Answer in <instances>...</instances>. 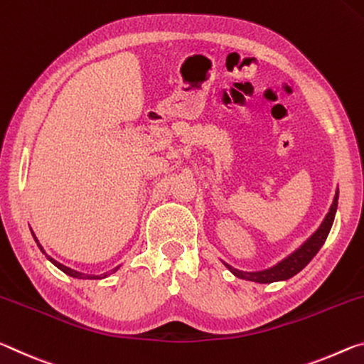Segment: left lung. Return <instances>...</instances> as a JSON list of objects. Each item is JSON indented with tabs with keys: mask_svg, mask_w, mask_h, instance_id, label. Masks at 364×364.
Returning a JSON list of instances; mask_svg holds the SVG:
<instances>
[{
	"mask_svg": "<svg viewBox=\"0 0 364 364\" xmlns=\"http://www.w3.org/2000/svg\"><path fill=\"white\" fill-rule=\"evenodd\" d=\"M337 200H338V192L333 196V201L329 208V213L326 214L323 224L319 225V229L314 232V234L308 238V240L303 243V245L296 250V252L291 253L287 258L282 259L281 263H277L276 266L269 267V269L264 271H256V272H243L238 271L235 267L229 266L228 263H224L229 267V271L234 274V276L245 279V281H253V282H259V284H271L276 281H287V279L294 277L296 272H300L303 267H305L309 261L314 258V255L319 252V248L324 245L327 235H329V230L332 228L333 218H336V211H337Z\"/></svg>",
	"mask_w": 364,
	"mask_h": 364,
	"instance_id": "8db88e82",
	"label": "left lung"
}]
</instances>
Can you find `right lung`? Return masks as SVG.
Here are the masks:
<instances>
[{"instance_id":"right-lung-1","label":"right lung","mask_w":364,"mask_h":364,"mask_svg":"<svg viewBox=\"0 0 364 364\" xmlns=\"http://www.w3.org/2000/svg\"><path fill=\"white\" fill-rule=\"evenodd\" d=\"M33 238H35V242H37L38 248L41 250V252L45 253V250H43V247H41L40 243H38L37 237L33 235ZM45 255H46V253H45ZM46 258L50 259L51 263L58 267V269H61L63 272L68 274V276H70V277H75V279H105V277L111 276V274H114V272L119 269V267H121V266H117V267H114V269H111V271H108V272H105V274H100V276H90V274H83V272H79V271H74V269H70V267H68V266H64V264H61V263H58V261H56V259H53L51 256H48V255H46Z\"/></svg>"}]
</instances>
